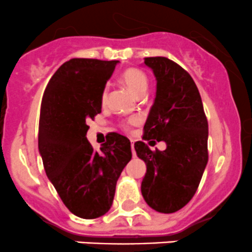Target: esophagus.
<instances>
[{"mask_svg":"<svg viewBox=\"0 0 252 252\" xmlns=\"http://www.w3.org/2000/svg\"><path fill=\"white\" fill-rule=\"evenodd\" d=\"M131 152H133V156H135V150H134V142L131 144Z\"/></svg>","mask_w":252,"mask_h":252,"instance_id":"1","label":"esophagus"}]
</instances>
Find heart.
Returning <instances> with one entry per match:
<instances>
[{
	"instance_id": "1",
	"label": "heart",
	"mask_w": 252,
	"mask_h": 252,
	"mask_svg": "<svg viewBox=\"0 0 252 252\" xmlns=\"http://www.w3.org/2000/svg\"><path fill=\"white\" fill-rule=\"evenodd\" d=\"M122 81L126 84V88L136 96H142L149 85V79L146 74L139 68H128L122 73ZM107 98V89H103L101 94V102L105 103ZM135 121H130L129 123H134Z\"/></svg>"
}]
</instances>
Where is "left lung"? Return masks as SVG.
<instances>
[{
  "label": "left lung",
  "mask_w": 252,
  "mask_h": 252,
  "mask_svg": "<svg viewBox=\"0 0 252 252\" xmlns=\"http://www.w3.org/2000/svg\"><path fill=\"white\" fill-rule=\"evenodd\" d=\"M157 80L156 97L144 126V140L164 141V151L134 144L146 163L141 194L161 213L184 207L196 192L208 161V123L197 86L189 73L166 57H146Z\"/></svg>",
  "instance_id": "8db88e82"
}]
</instances>
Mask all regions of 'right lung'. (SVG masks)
Instances as JSON below:
<instances>
[{
    "mask_svg": "<svg viewBox=\"0 0 252 252\" xmlns=\"http://www.w3.org/2000/svg\"><path fill=\"white\" fill-rule=\"evenodd\" d=\"M117 63L72 58L56 70L42 96L39 152L45 172L68 210L85 220L108 212L131 159L130 141L121 134H108L98 152L86 139V122L101 113V94Z\"/></svg>",
    "mask_w": 252,
    "mask_h": 252,
    "instance_id": "1",
    "label": "right lung"
}]
</instances>
